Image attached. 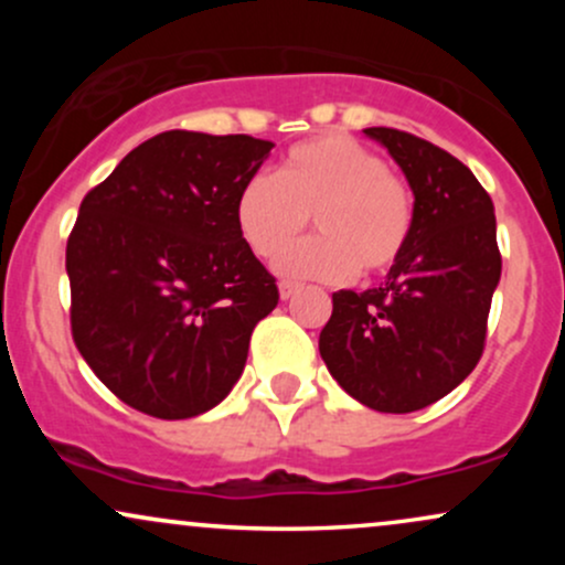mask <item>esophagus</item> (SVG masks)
I'll return each instance as SVG.
<instances>
[{
	"label": "esophagus",
	"instance_id": "34e87169",
	"mask_svg": "<svg viewBox=\"0 0 565 565\" xmlns=\"http://www.w3.org/2000/svg\"><path fill=\"white\" fill-rule=\"evenodd\" d=\"M297 291H300V284H291V281L278 284V295H281V300H289V297H295Z\"/></svg>",
	"mask_w": 565,
	"mask_h": 565
}]
</instances>
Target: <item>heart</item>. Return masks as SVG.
<instances>
[{"label": "heart", "mask_w": 565, "mask_h": 565, "mask_svg": "<svg viewBox=\"0 0 565 565\" xmlns=\"http://www.w3.org/2000/svg\"><path fill=\"white\" fill-rule=\"evenodd\" d=\"M236 228L263 260L278 257L313 216L320 236L276 268L291 278L382 276L404 257L417 220L412 185L377 151L348 135L291 146L276 174H252L236 196Z\"/></svg>", "instance_id": "1"}]
</instances>
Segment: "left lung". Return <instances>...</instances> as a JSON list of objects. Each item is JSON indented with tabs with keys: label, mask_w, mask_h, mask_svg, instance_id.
<instances>
[{
	"label": "left lung",
	"mask_w": 565,
	"mask_h": 565,
	"mask_svg": "<svg viewBox=\"0 0 565 565\" xmlns=\"http://www.w3.org/2000/svg\"><path fill=\"white\" fill-rule=\"evenodd\" d=\"M417 201L412 242L377 289L332 295L319 350L345 393L374 412L436 404L476 369L502 276L497 217L476 174L449 151L393 127H369Z\"/></svg>",
	"instance_id": "1"
}]
</instances>
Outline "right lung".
<instances>
[{"mask_svg": "<svg viewBox=\"0 0 565 565\" xmlns=\"http://www.w3.org/2000/svg\"><path fill=\"white\" fill-rule=\"evenodd\" d=\"M274 142L170 129L87 193L66 244L71 334L127 406L188 419L242 377L276 278L236 228V196Z\"/></svg>", "mask_w": 565, "mask_h": 565, "instance_id": "right-lung-1", "label": "right lung"}]
</instances>
